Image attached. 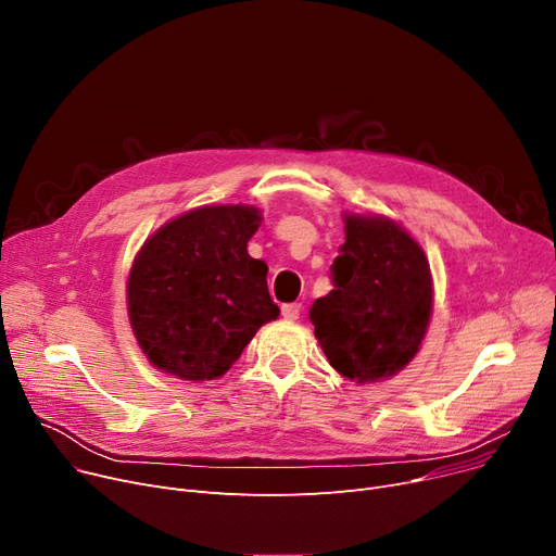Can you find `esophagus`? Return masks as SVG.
Segmentation results:
<instances>
[{"label":"esophagus","instance_id":"1","mask_svg":"<svg viewBox=\"0 0 556 556\" xmlns=\"http://www.w3.org/2000/svg\"><path fill=\"white\" fill-rule=\"evenodd\" d=\"M301 312H303L301 303H287V305H282V316H285L287 321H296L299 316H301Z\"/></svg>","mask_w":556,"mask_h":556}]
</instances>
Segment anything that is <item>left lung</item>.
I'll list each match as a JSON object with an SVG mask.
<instances>
[{
  "label": "left lung",
  "mask_w": 556,
  "mask_h": 556,
  "mask_svg": "<svg viewBox=\"0 0 556 556\" xmlns=\"http://www.w3.org/2000/svg\"><path fill=\"white\" fill-rule=\"evenodd\" d=\"M334 289L309 309L330 366L357 384L399 376L426 339L434 282L422 247L384 215L343 213Z\"/></svg>",
  "instance_id": "1"
}]
</instances>
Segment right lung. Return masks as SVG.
I'll return each mask as SVG.
<instances>
[{"instance_id": "1", "label": "right lung", "mask_w": 556, "mask_h": 556, "mask_svg": "<svg viewBox=\"0 0 556 556\" xmlns=\"http://www.w3.org/2000/svg\"><path fill=\"white\" fill-rule=\"evenodd\" d=\"M253 205H201L157 228L130 264L128 321L147 359L167 376L217 380L255 332L278 319L267 262L247 247Z\"/></svg>"}]
</instances>
